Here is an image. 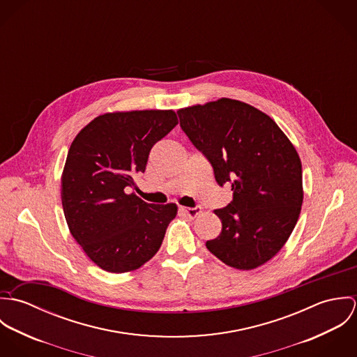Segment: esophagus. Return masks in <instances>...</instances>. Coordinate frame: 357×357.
Listing matches in <instances>:
<instances>
[{
    "instance_id": "obj_1",
    "label": "esophagus",
    "mask_w": 357,
    "mask_h": 357,
    "mask_svg": "<svg viewBox=\"0 0 357 357\" xmlns=\"http://www.w3.org/2000/svg\"><path fill=\"white\" fill-rule=\"evenodd\" d=\"M181 211H184V213L188 214L190 217H197V215L202 211V207H201V206H195V207H181Z\"/></svg>"
}]
</instances>
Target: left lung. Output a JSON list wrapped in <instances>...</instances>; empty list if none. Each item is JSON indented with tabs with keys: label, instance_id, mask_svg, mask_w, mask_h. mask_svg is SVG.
Masks as SVG:
<instances>
[{
	"label": "left lung",
	"instance_id": "obj_1",
	"mask_svg": "<svg viewBox=\"0 0 357 357\" xmlns=\"http://www.w3.org/2000/svg\"><path fill=\"white\" fill-rule=\"evenodd\" d=\"M180 126L234 199L214 210L221 234L210 253L236 269H253L276 255L291 235L303 204L300 156L266 114L246 102L220 99L177 111Z\"/></svg>",
	"mask_w": 357,
	"mask_h": 357
}]
</instances>
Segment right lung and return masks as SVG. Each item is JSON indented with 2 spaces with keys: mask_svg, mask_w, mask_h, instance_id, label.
<instances>
[{
  "mask_svg": "<svg viewBox=\"0 0 357 357\" xmlns=\"http://www.w3.org/2000/svg\"><path fill=\"white\" fill-rule=\"evenodd\" d=\"M178 123L159 109L104 114L74 139L61 176V204L73 238L102 269H137L159 250L174 204H147L135 194L155 143Z\"/></svg>",
  "mask_w": 357,
  "mask_h": 357,
  "instance_id": "add662e5",
  "label": "right lung"
}]
</instances>
